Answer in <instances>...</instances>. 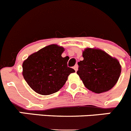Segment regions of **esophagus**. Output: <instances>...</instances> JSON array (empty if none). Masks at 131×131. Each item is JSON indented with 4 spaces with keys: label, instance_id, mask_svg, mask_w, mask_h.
<instances>
[{
    "label": "esophagus",
    "instance_id": "obj_1",
    "mask_svg": "<svg viewBox=\"0 0 131 131\" xmlns=\"http://www.w3.org/2000/svg\"><path fill=\"white\" fill-rule=\"evenodd\" d=\"M73 69H75V71H77V69H78V66H77V65H75V66L73 67Z\"/></svg>",
    "mask_w": 131,
    "mask_h": 131
}]
</instances>
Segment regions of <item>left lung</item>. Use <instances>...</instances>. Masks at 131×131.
Returning <instances> with one entry per match:
<instances>
[{"label": "left lung", "mask_w": 131, "mask_h": 131, "mask_svg": "<svg viewBox=\"0 0 131 131\" xmlns=\"http://www.w3.org/2000/svg\"><path fill=\"white\" fill-rule=\"evenodd\" d=\"M83 61L78 62L77 73L84 86L98 94L112 89L121 74L119 61L98 48H86L83 52Z\"/></svg>", "instance_id": "obj_1"}]
</instances>
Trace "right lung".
<instances>
[{
	"label": "right lung",
	"instance_id": "obj_1",
	"mask_svg": "<svg viewBox=\"0 0 131 131\" xmlns=\"http://www.w3.org/2000/svg\"><path fill=\"white\" fill-rule=\"evenodd\" d=\"M64 48L50 45L30 55L22 65L23 76L37 93L49 95L58 92L75 70L68 67L69 58H63Z\"/></svg>",
	"mask_w": 131,
	"mask_h": 131
}]
</instances>
